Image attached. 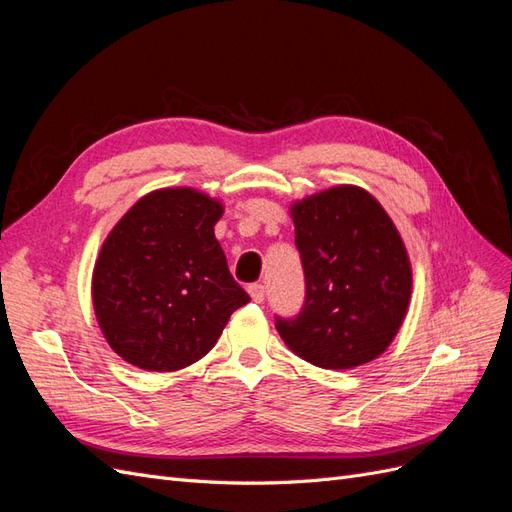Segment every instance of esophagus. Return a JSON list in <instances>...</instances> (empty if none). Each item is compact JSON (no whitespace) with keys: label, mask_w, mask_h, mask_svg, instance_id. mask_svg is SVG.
I'll use <instances>...</instances> for the list:
<instances>
[{"label":"esophagus","mask_w":512,"mask_h":512,"mask_svg":"<svg viewBox=\"0 0 512 512\" xmlns=\"http://www.w3.org/2000/svg\"><path fill=\"white\" fill-rule=\"evenodd\" d=\"M247 292H250V297H252L256 303L265 301V286H262V284H250V286H247Z\"/></svg>","instance_id":"1"}]
</instances>
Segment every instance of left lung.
Instances as JSON below:
<instances>
[{"instance_id": "obj_1", "label": "left lung", "mask_w": 512, "mask_h": 512, "mask_svg": "<svg viewBox=\"0 0 512 512\" xmlns=\"http://www.w3.org/2000/svg\"><path fill=\"white\" fill-rule=\"evenodd\" d=\"M305 301L275 329L301 359L350 369L382 354L408 312L412 271L391 218L378 200L339 185L292 207Z\"/></svg>"}]
</instances>
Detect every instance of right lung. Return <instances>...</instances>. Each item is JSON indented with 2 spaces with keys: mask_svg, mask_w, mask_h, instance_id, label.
I'll use <instances>...</instances> for the list:
<instances>
[{
  "mask_svg": "<svg viewBox=\"0 0 512 512\" xmlns=\"http://www.w3.org/2000/svg\"><path fill=\"white\" fill-rule=\"evenodd\" d=\"M222 205L190 188L151 192L106 237L91 294L106 342L136 367L175 371L218 342L250 303L213 226Z\"/></svg>",
  "mask_w": 512,
  "mask_h": 512,
  "instance_id": "add662e5",
  "label": "right lung"
}]
</instances>
